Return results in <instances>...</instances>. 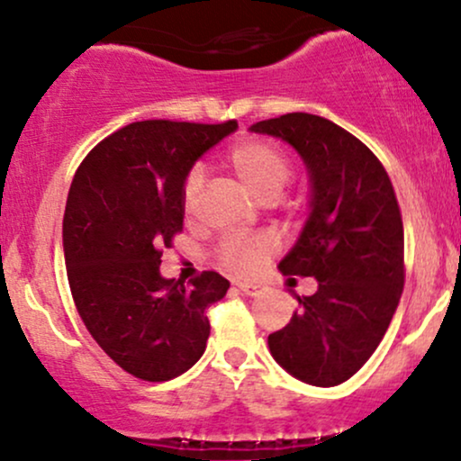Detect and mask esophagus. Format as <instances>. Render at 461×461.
Segmentation results:
<instances>
[{
	"label": "esophagus",
	"mask_w": 461,
	"mask_h": 461,
	"mask_svg": "<svg viewBox=\"0 0 461 461\" xmlns=\"http://www.w3.org/2000/svg\"><path fill=\"white\" fill-rule=\"evenodd\" d=\"M238 290L242 294H247V297H260V294H264V290H267V285L258 282H238Z\"/></svg>",
	"instance_id": "34e87169"
}]
</instances>
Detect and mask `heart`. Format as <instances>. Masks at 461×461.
Returning <instances> with one entry per match:
<instances>
[{"mask_svg": "<svg viewBox=\"0 0 461 461\" xmlns=\"http://www.w3.org/2000/svg\"><path fill=\"white\" fill-rule=\"evenodd\" d=\"M227 168L238 177L251 197L258 201H275L290 179V162L285 153L273 142L249 139L236 142L225 158ZM203 173L193 168L184 179L182 205L186 212H193L197 205ZM273 242L264 236L256 238H231L221 249L225 267L236 273H251L260 267L264 258L271 253Z\"/></svg>", "mask_w": 461, "mask_h": 461, "instance_id": "heart-1", "label": "heart"}]
</instances>
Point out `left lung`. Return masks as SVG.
<instances>
[{"instance_id": "obj_1", "label": "left lung", "mask_w": 461, "mask_h": 461, "mask_svg": "<svg viewBox=\"0 0 461 461\" xmlns=\"http://www.w3.org/2000/svg\"><path fill=\"white\" fill-rule=\"evenodd\" d=\"M288 142L310 177L308 219L277 268L314 277L284 330L268 336L275 362L299 382L330 388L373 356L403 293V221L393 182L364 142L308 113L253 123Z\"/></svg>"}]
</instances>
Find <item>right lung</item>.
<instances>
[{"label": "right lung", "mask_w": 461, "mask_h": 461, "mask_svg": "<svg viewBox=\"0 0 461 461\" xmlns=\"http://www.w3.org/2000/svg\"><path fill=\"white\" fill-rule=\"evenodd\" d=\"M236 130V121L130 123L99 142L71 182L62 247L73 301L108 357L145 382L177 377L203 356L205 310L230 288L214 271L190 285L162 277L160 249L182 231L190 168Z\"/></svg>", "instance_id": "obj_1"}]
</instances>
